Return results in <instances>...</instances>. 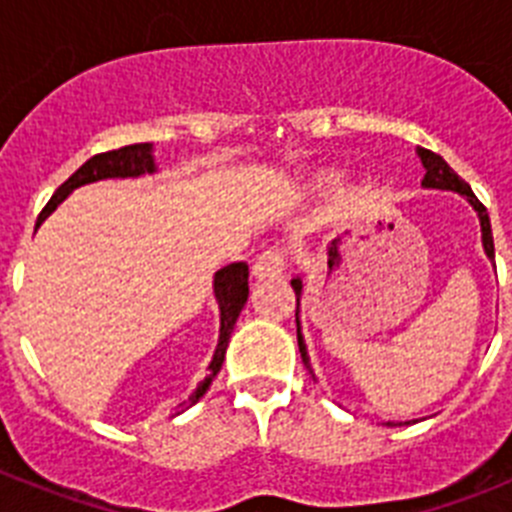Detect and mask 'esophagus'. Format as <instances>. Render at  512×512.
<instances>
[{
	"label": "esophagus",
	"instance_id": "esophagus-1",
	"mask_svg": "<svg viewBox=\"0 0 512 512\" xmlns=\"http://www.w3.org/2000/svg\"><path fill=\"white\" fill-rule=\"evenodd\" d=\"M287 251L284 248H266L259 259L253 261V277L256 279H269V277H282L287 271Z\"/></svg>",
	"mask_w": 512,
	"mask_h": 512
}]
</instances>
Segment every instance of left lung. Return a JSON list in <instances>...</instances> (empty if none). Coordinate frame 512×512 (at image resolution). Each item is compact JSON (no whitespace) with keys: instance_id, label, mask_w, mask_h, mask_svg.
I'll use <instances>...</instances> for the list:
<instances>
[{"instance_id":"obj_1","label":"left lung","mask_w":512,"mask_h":512,"mask_svg":"<svg viewBox=\"0 0 512 512\" xmlns=\"http://www.w3.org/2000/svg\"><path fill=\"white\" fill-rule=\"evenodd\" d=\"M420 153V161L425 166V176H423V187H431V189H451V192H459L464 194L472 207L477 210L479 215V223H482V243H485V251L492 261H495V243H492V228H490V215H487V207L474 197L472 187H469L454 169H451L446 161H443L438 153L433 151H418ZM292 289H295V297H297V305H300V292H302V282L300 279H292ZM297 315V310H295ZM297 346H300V356L305 361L307 372H310V364H307V348L305 341H302V333H300V320H297ZM312 374V372H310Z\"/></svg>"}]
</instances>
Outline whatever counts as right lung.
<instances>
[{
	"label": "right lung",
	"instance_id": "add662e5",
	"mask_svg": "<svg viewBox=\"0 0 512 512\" xmlns=\"http://www.w3.org/2000/svg\"><path fill=\"white\" fill-rule=\"evenodd\" d=\"M146 171L148 174H151V171H156V164H153V156H151V143H133V146H122V148H115V151L97 153V156L89 158L87 164H81L79 169H76L74 174H71L69 179H66V182L56 189V194H53L51 200H48V205H45L43 212L38 215V225L43 223L45 217L51 215V212L56 210L63 200H66V197H69V192H74V189L81 187V184H92V182H99V179H115V176L125 179V176L146 174ZM38 225H35V228H38ZM215 297H217V305H220V341H217L215 356H212L210 366H207V369H210V374H207L205 382H202L200 387L194 390V395L189 397L187 405H182V408H179V413H182L184 408H189V405H194V402L205 395L207 387H210V382L217 377L220 366H223L225 348H228L233 325L248 300V264L246 261H235V264H228L217 271L215 274Z\"/></svg>",
	"mask_w": 512,
	"mask_h": 512
}]
</instances>
